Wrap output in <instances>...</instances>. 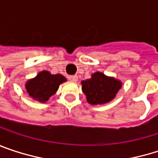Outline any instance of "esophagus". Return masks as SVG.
Instances as JSON below:
<instances>
[{
  "label": "esophagus",
  "mask_w": 158,
  "mask_h": 158,
  "mask_svg": "<svg viewBox=\"0 0 158 158\" xmlns=\"http://www.w3.org/2000/svg\"><path fill=\"white\" fill-rule=\"evenodd\" d=\"M69 79L72 82H77L78 81V76L77 75H72V76H69Z\"/></svg>",
  "instance_id": "obj_1"
}]
</instances>
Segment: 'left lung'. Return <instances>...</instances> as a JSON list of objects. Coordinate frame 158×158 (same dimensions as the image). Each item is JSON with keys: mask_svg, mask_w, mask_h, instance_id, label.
<instances>
[{"mask_svg": "<svg viewBox=\"0 0 158 158\" xmlns=\"http://www.w3.org/2000/svg\"><path fill=\"white\" fill-rule=\"evenodd\" d=\"M81 85L87 102L91 105H101L110 102L115 98L123 83L119 79L97 71L91 74L90 79L82 80Z\"/></svg>", "mask_w": 158, "mask_h": 158, "instance_id": "1", "label": "left lung"}]
</instances>
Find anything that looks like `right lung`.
I'll use <instances>...</instances> for the list:
<instances>
[{"label": "right lung", "instance_id": "add662e5", "mask_svg": "<svg viewBox=\"0 0 158 158\" xmlns=\"http://www.w3.org/2000/svg\"><path fill=\"white\" fill-rule=\"evenodd\" d=\"M67 79L61 74H51L49 71H40L35 78L25 82V89L28 95L39 102H47L48 99L54 95L59 85L66 82Z\"/></svg>", "mask_w": 158, "mask_h": 158}]
</instances>
